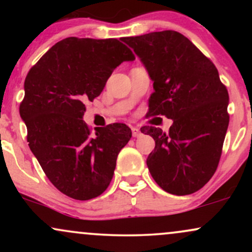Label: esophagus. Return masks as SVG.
Instances as JSON below:
<instances>
[{"instance_id": "obj_1", "label": "esophagus", "mask_w": 252, "mask_h": 252, "mask_svg": "<svg viewBox=\"0 0 252 252\" xmlns=\"http://www.w3.org/2000/svg\"><path fill=\"white\" fill-rule=\"evenodd\" d=\"M131 131H132V136H134V137H137V136L141 135L140 129L136 128V126H131Z\"/></svg>"}]
</instances>
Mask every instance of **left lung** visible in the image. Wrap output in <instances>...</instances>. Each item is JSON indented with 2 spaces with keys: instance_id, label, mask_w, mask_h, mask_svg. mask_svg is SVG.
<instances>
[{
  "instance_id": "left-lung-1",
  "label": "left lung",
  "mask_w": 252,
  "mask_h": 252,
  "mask_svg": "<svg viewBox=\"0 0 252 252\" xmlns=\"http://www.w3.org/2000/svg\"><path fill=\"white\" fill-rule=\"evenodd\" d=\"M154 82L148 116L173 120L169 131L153 126L141 132L155 140L147 166L156 184L175 195L192 194L218 167L228 126V94L218 70L198 47L175 31L124 37Z\"/></svg>"
}]
</instances>
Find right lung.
<instances>
[{"label": "right lung", "instance_id": "obj_1", "mask_svg": "<svg viewBox=\"0 0 252 252\" xmlns=\"http://www.w3.org/2000/svg\"><path fill=\"white\" fill-rule=\"evenodd\" d=\"M134 59L117 39L71 36L51 47L26 77L20 116L28 146L48 180L70 198L94 199L111 182L131 129L112 123L92 132L82 118L85 102L99 96L115 68Z\"/></svg>", "mask_w": 252, "mask_h": 252}]
</instances>
